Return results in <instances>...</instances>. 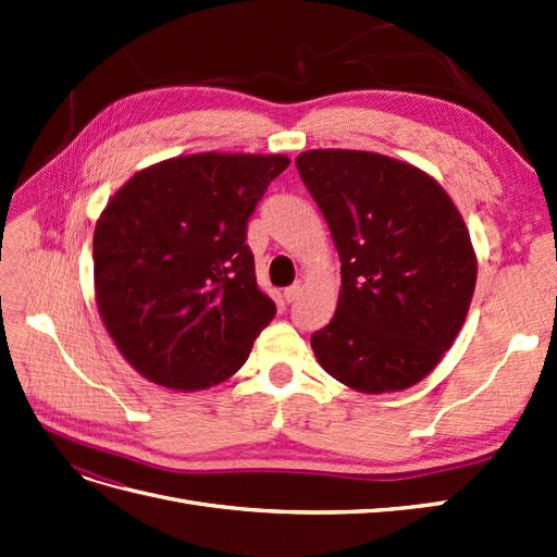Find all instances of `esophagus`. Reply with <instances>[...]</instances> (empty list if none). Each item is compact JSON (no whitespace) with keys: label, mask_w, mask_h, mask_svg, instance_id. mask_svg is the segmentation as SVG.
Instances as JSON below:
<instances>
[{"label":"esophagus","mask_w":557,"mask_h":557,"mask_svg":"<svg viewBox=\"0 0 557 557\" xmlns=\"http://www.w3.org/2000/svg\"><path fill=\"white\" fill-rule=\"evenodd\" d=\"M299 293H301V285L295 283V285H290V288L283 290V297H285V301H288V305H290V301H295V299L299 297Z\"/></svg>","instance_id":"esophagus-1"}]
</instances>
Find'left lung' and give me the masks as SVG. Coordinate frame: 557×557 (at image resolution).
<instances>
[{"mask_svg":"<svg viewBox=\"0 0 557 557\" xmlns=\"http://www.w3.org/2000/svg\"><path fill=\"white\" fill-rule=\"evenodd\" d=\"M295 162L342 260L336 311L311 336L315 360L358 393L407 391L442 362L474 295L476 252L462 215L409 162L346 148Z\"/></svg>","mask_w":557,"mask_h":557,"instance_id":"8db88e82","label":"left lung"}]
</instances>
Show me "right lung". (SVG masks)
Here are the masks:
<instances>
[{
	"instance_id": "right-lung-1",
	"label": "right lung",
	"mask_w": 557,
	"mask_h": 557,
	"mask_svg": "<svg viewBox=\"0 0 557 557\" xmlns=\"http://www.w3.org/2000/svg\"><path fill=\"white\" fill-rule=\"evenodd\" d=\"M288 156L195 153L146 166L99 213L95 299L121 356L150 383L207 391L237 374L276 305L246 225Z\"/></svg>"
}]
</instances>
